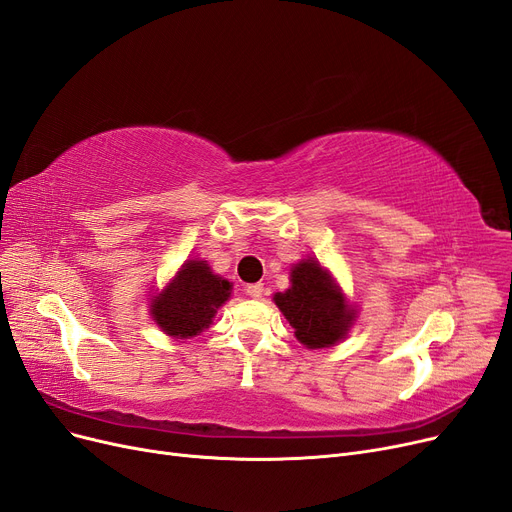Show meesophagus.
Listing matches in <instances>:
<instances>
[{"label": "esophagus", "instance_id": "esophagus-1", "mask_svg": "<svg viewBox=\"0 0 512 512\" xmlns=\"http://www.w3.org/2000/svg\"><path fill=\"white\" fill-rule=\"evenodd\" d=\"M244 291H247V295L251 299H261L263 293H265V288H263L261 282H257V284H247V288H244Z\"/></svg>", "mask_w": 512, "mask_h": 512}]
</instances>
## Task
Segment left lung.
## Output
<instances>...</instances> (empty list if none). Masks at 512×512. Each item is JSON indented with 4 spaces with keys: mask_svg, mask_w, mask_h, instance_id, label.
<instances>
[{
    "mask_svg": "<svg viewBox=\"0 0 512 512\" xmlns=\"http://www.w3.org/2000/svg\"><path fill=\"white\" fill-rule=\"evenodd\" d=\"M274 303L309 349L337 345L355 320V309L347 305L341 286L316 259L293 265L291 288L276 293Z\"/></svg>",
    "mask_w": 512,
    "mask_h": 512,
    "instance_id": "8db88e82",
    "label": "left lung"
}]
</instances>
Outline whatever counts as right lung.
<instances>
[{
  "instance_id": "right-lung-1",
  "label": "right lung",
  "mask_w": 512,
  "mask_h": 512,
  "mask_svg": "<svg viewBox=\"0 0 512 512\" xmlns=\"http://www.w3.org/2000/svg\"><path fill=\"white\" fill-rule=\"evenodd\" d=\"M232 295V282L211 272L207 261L188 259L167 288L152 297L150 316L173 339L201 335Z\"/></svg>"
}]
</instances>
